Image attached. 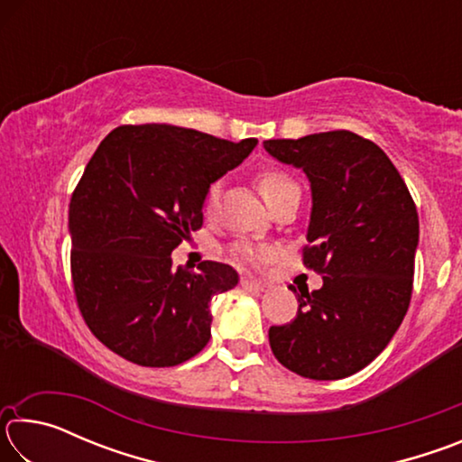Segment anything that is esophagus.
I'll return each mask as SVG.
<instances>
[{"mask_svg": "<svg viewBox=\"0 0 462 462\" xmlns=\"http://www.w3.org/2000/svg\"><path fill=\"white\" fill-rule=\"evenodd\" d=\"M240 285L248 289V291H254V293H263V291H269V289L273 287L271 283H267V281L263 279H254V277H248L245 275L240 279Z\"/></svg>", "mask_w": 462, "mask_h": 462, "instance_id": "34e87169", "label": "esophagus"}]
</instances>
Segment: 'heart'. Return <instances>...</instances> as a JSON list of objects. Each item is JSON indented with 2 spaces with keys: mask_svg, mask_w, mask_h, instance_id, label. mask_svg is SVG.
Instances as JSON below:
<instances>
[{
  "mask_svg": "<svg viewBox=\"0 0 462 462\" xmlns=\"http://www.w3.org/2000/svg\"><path fill=\"white\" fill-rule=\"evenodd\" d=\"M254 183H256V189H259V193L263 195V199L267 201V206H271V203L275 201L281 193L287 191V189H291V187H295V183L291 181V177H289L287 173H283V171L275 169V167L261 169L259 173H256V177H254ZM216 191H217L216 185L208 191V199H206V208L208 209L214 206ZM267 254H269L267 250L248 245V242H236V245L230 248L232 261H236L240 264H259V263H263L264 259H267Z\"/></svg>",
  "mask_w": 462,
  "mask_h": 462,
  "instance_id": "b5f03b06",
  "label": "heart"
}]
</instances>
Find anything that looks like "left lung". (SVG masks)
<instances>
[{
    "instance_id": "left-lung-1",
    "label": "left lung",
    "mask_w": 462,
    "mask_h": 462,
    "mask_svg": "<svg viewBox=\"0 0 462 462\" xmlns=\"http://www.w3.org/2000/svg\"><path fill=\"white\" fill-rule=\"evenodd\" d=\"M263 144L310 179L303 264L324 275L316 291L300 287L295 319L269 328L271 350L306 379L350 377L383 353L410 308L416 203L389 156L355 132Z\"/></svg>"
}]
</instances>
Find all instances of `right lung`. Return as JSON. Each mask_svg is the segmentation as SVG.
<instances>
[{
    "mask_svg": "<svg viewBox=\"0 0 462 462\" xmlns=\"http://www.w3.org/2000/svg\"><path fill=\"white\" fill-rule=\"evenodd\" d=\"M259 140L240 143L171 124L120 126L101 140L69 203L71 277L85 324L140 366H175L209 342L230 264L173 267L171 253L203 224L209 185Z\"/></svg>",
    "mask_w": 462,
    "mask_h": 462,
    "instance_id": "right-lung-1",
    "label": "right lung"
}]
</instances>
